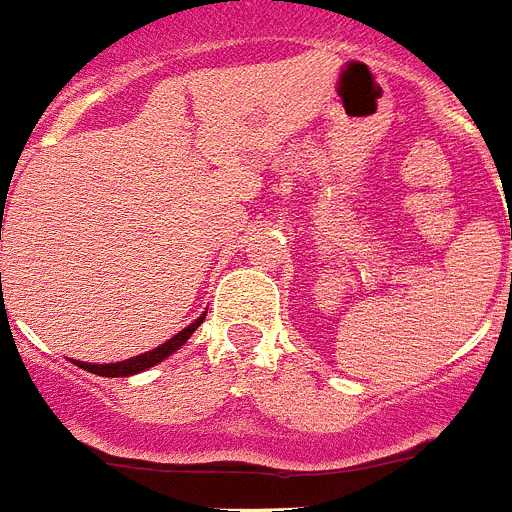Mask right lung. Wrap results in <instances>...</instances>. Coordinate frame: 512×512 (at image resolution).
Wrapping results in <instances>:
<instances>
[{
  "label": "right lung",
  "mask_w": 512,
  "mask_h": 512,
  "mask_svg": "<svg viewBox=\"0 0 512 512\" xmlns=\"http://www.w3.org/2000/svg\"><path fill=\"white\" fill-rule=\"evenodd\" d=\"M202 320H205V315L194 320V323L189 325V328H184L182 333H176L174 338H169V341L161 343V346H158V348L148 351V354H140V356H133V359L117 361V364H84V361H76V364H79L81 369H87V372L99 374V377H130V374L146 372V369H151L153 364H158V361H164L169 354H174L176 348L184 346V343L189 341V336H192L194 330L200 328Z\"/></svg>",
  "instance_id": "obj_1"
}]
</instances>
